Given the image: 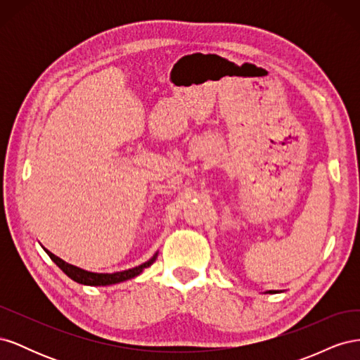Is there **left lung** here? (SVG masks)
Masks as SVG:
<instances>
[{"label":"left lung","mask_w":360,"mask_h":360,"mask_svg":"<svg viewBox=\"0 0 360 360\" xmlns=\"http://www.w3.org/2000/svg\"><path fill=\"white\" fill-rule=\"evenodd\" d=\"M269 292H276V291H269Z\"/></svg>","instance_id":"obj_1"}]
</instances>
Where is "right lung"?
<instances>
[{"instance_id": "right-lung-1", "label": "right lung", "mask_w": 360, "mask_h": 360, "mask_svg": "<svg viewBox=\"0 0 360 360\" xmlns=\"http://www.w3.org/2000/svg\"><path fill=\"white\" fill-rule=\"evenodd\" d=\"M46 252L53 263H56L70 279L79 282V284H84V285H94V287L118 284V282L132 279V278L138 276L144 269L153 264L156 261V257H158V254H155L153 258H150L148 261H146V263H143L141 266L129 269V270H123V271H115V274H93V271H86V270H82L79 267L66 263V261H63L61 258L56 257L52 252H49V250H46Z\"/></svg>"}]
</instances>
